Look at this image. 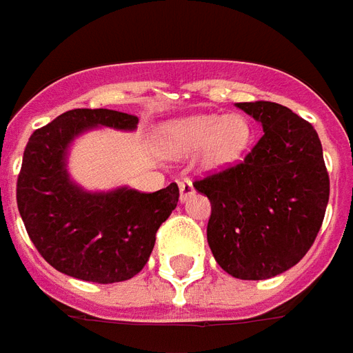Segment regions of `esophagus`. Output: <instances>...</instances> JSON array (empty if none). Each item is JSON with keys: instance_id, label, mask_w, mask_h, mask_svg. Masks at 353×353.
I'll use <instances>...</instances> for the list:
<instances>
[{"instance_id": "34e87169", "label": "esophagus", "mask_w": 353, "mask_h": 353, "mask_svg": "<svg viewBox=\"0 0 353 353\" xmlns=\"http://www.w3.org/2000/svg\"><path fill=\"white\" fill-rule=\"evenodd\" d=\"M179 188H181V199L182 201H186L190 196H194V184L190 179H184V181L179 184Z\"/></svg>"}]
</instances>
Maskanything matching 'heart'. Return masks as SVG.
Masks as SVG:
<instances>
[{
  "label": "heart",
  "mask_w": 353,
  "mask_h": 353,
  "mask_svg": "<svg viewBox=\"0 0 353 353\" xmlns=\"http://www.w3.org/2000/svg\"><path fill=\"white\" fill-rule=\"evenodd\" d=\"M252 129L239 114L190 116L163 127V150L169 156L188 157L203 150L205 161L222 167L237 161L249 148Z\"/></svg>",
  "instance_id": "obj_1"
}]
</instances>
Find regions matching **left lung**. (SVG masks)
Masks as SVG:
<instances>
[{"mask_svg": "<svg viewBox=\"0 0 353 353\" xmlns=\"http://www.w3.org/2000/svg\"><path fill=\"white\" fill-rule=\"evenodd\" d=\"M264 134L241 163L194 182L209 197L207 241L237 279H268L310 251L329 203V172L316 129L276 102H237Z\"/></svg>", "mask_w": 353, "mask_h": 353, "instance_id": "1", "label": "left lung"}]
</instances>
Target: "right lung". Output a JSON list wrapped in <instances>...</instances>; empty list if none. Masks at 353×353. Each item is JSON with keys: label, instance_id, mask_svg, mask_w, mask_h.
Listing matches in <instances>:
<instances>
[{"label": "right lung", "instance_id": "right-lung-1", "mask_svg": "<svg viewBox=\"0 0 353 353\" xmlns=\"http://www.w3.org/2000/svg\"><path fill=\"white\" fill-rule=\"evenodd\" d=\"M139 117L106 108L64 112L30 137L17 181V205L39 254L66 276L117 283L148 262L156 232L179 203L176 182L154 194L87 192L70 181V142L92 127L137 129Z\"/></svg>", "mask_w": 353, "mask_h": 353}]
</instances>
